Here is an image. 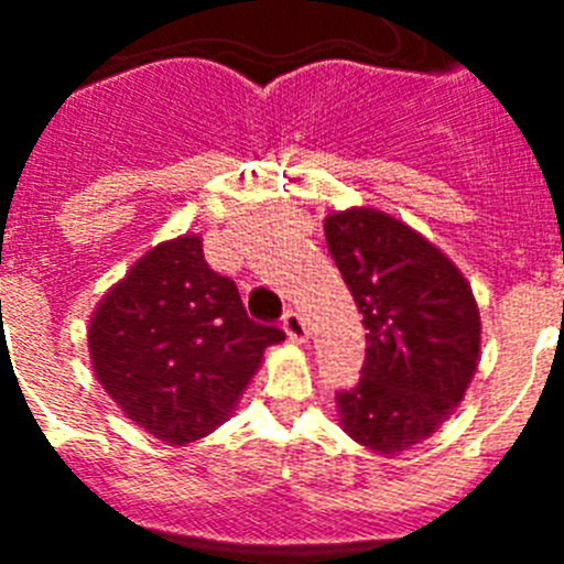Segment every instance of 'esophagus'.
<instances>
[{"label": "esophagus", "instance_id": "1", "mask_svg": "<svg viewBox=\"0 0 564 564\" xmlns=\"http://www.w3.org/2000/svg\"><path fill=\"white\" fill-rule=\"evenodd\" d=\"M282 327H285V333L293 338V341H305L307 338V325H305V318H302V313L288 311L285 316H282Z\"/></svg>", "mask_w": 564, "mask_h": 564}]
</instances>
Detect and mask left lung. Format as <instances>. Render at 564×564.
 <instances>
[{
	"label": "left lung",
	"mask_w": 564,
	"mask_h": 564,
	"mask_svg": "<svg viewBox=\"0 0 564 564\" xmlns=\"http://www.w3.org/2000/svg\"><path fill=\"white\" fill-rule=\"evenodd\" d=\"M325 237L367 330L361 378L336 392L338 417L352 441L398 455L463 401L477 370L480 313L449 259L376 208L330 214Z\"/></svg>",
	"instance_id": "8db88e82"
}]
</instances>
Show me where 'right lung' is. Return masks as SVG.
<instances>
[{
	"instance_id": "1",
	"label": "right lung",
	"mask_w": 564,
	"mask_h": 564,
	"mask_svg": "<svg viewBox=\"0 0 564 564\" xmlns=\"http://www.w3.org/2000/svg\"><path fill=\"white\" fill-rule=\"evenodd\" d=\"M285 338L246 313L234 279L203 257L200 237L152 248L104 296L89 356L112 401L138 426L183 446L228 417L262 352Z\"/></svg>"
}]
</instances>
